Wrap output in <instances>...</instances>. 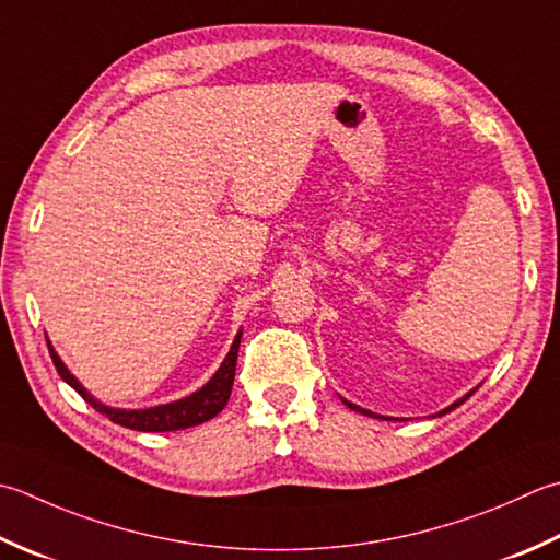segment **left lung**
Masks as SVG:
<instances>
[{"label":"left lung","instance_id":"obj_1","mask_svg":"<svg viewBox=\"0 0 560 560\" xmlns=\"http://www.w3.org/2000/svg\"><path fill=\"white\" fill-rule=\"evenodd\" d=\"M474 393H476V388L474 390H470V393H466V396L462 398V400H456V402H452V405H448V408H444L440 415H446V412H452L454 408H458V405H462V402H466L470 396H474ZM342 402L347 405V408L349 410H354V412H361V415H366V418H378V420H388V418H381V415H376V412H371V410H364V408H359V405H354V402H349V400H345L342 398Z\"/></svg>","mask_w":560,"mask_h":560}]
</instances>
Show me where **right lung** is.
Segmentation results:
<instances>
[{
	"label": "right lung",
	"instance_id": "obj_1",
	"mask_svg": "<svg viewBox=\"0 0 560 560\" xmlns=\"http://www.w3.org/2000/svg\"><path fill=\"white\" fill-rule=\"evenodd\" d=\"M240 337L243 332H237L233 347H230L228 357L223 359L221 369L215 371L213 378L206 383L203 388H199L191 396H186L182 400H174L167 405H155V408H145V410H120V408H108V405L98 402L92 393H86V388L77 381L68 366L62 364V359L58 357V352L50 347V359L55 369L65 383L80 393V396L92 405L94 410H98L102 415H106L108 420L128 427V430H138V432H174V430H186V427H196L201 422H208L211 418H215L218 412L225 408V402L230 398V390H233V381H235V364H237V349H240Z\"/></svg>",
	"mask_w": 560,
	"mask_h": 560
}]
</instances>
